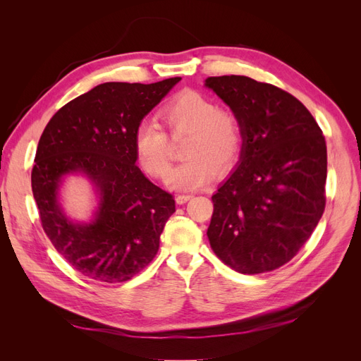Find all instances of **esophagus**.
<instances>
[{"label":"esophagus","instance_id":"34e87169","mask_svg":"<svg viewBox=\"0 0 361 361\" xmlns=\"http://www.w3.org/2000/svg\"><path fill=\"white\" fill-rule=\"evenodd\" d=\"M190 199H192V194H179V195H176V202L179 204L187 203Z\"/></svg>","mask_w":361,"mask_h":361}]
</instances>
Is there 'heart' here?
<instances>
[{
    "mask_svg": "<svg viewBox=\"0 0 361 361\" xmlns=\"http://www.w3.org/2000/svg\"><path fill=\"white\" fill-rule=\"evenodd\" d=\"M171 134L190 133L185 145L188 159L174 169L167 183L174 190H195L211 182L216 170H231L243 150V126L235 113L220 110L209 97L183 90L164 104L158 113ZM135 158L150 176L164 179L170 171L166 130L157 120H141L134 133Z\"/></svg>",
    "mask_w": 361,
    "mask_h": 361,
    "instance_id": "obj_1",
    "label": "heart"
}]
</instances>
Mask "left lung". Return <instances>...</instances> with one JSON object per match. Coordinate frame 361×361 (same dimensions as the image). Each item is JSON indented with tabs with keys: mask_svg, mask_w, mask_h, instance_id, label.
I'll list each match as a JSON object with an SVG mask.
<instances>
[{
	"mask_svg": "<svg viewBox=\"0 0 361 361\" xmlns=\"http://www.w3.org/2000/svg\"><path fill=\"white\" fill-rule=\"evenodd\" d=\"M207 89L243 126L236 170L212 195L207 238L241 274L274 271L298 253L325 209L326 145L297 97L248 76H209Z\"/></svg>",
	"mask_w": 361,
	"mask_h": 361,
	"instance_id": "1",
	"label": "left lung"
}]
</instances>
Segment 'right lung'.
Segmentation results:
<instances>
[{"label":"right lung","mask_w":361,"mask_h":361,"mask_svg":"<svg viewBox=\"0 0 361 361\" xmlns=\"http://www.w3.org/2000/svg\"><path fill=\"white\" fill-rule=\"evenodd\" d=\"M179 81L99 84L61 106L43 130L31 171L32 195L52 245L85 277L126 281L158 253L176 207L173 195L137 167L134 133ZM71 172L89 177L100 197L90 224H73L61 209L58 190Z\"/></svg>","instance_id":"add662e5"}]
</instances>
